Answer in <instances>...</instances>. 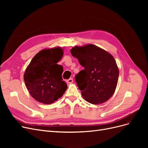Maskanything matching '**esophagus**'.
Listing matches in <instances>:
<instances>
[{
	"instance_id": "obj_1",
	"label": "esophagus",
	"mask_w": 148,
	"mask_h": 148,
	"mask_svg": "<svg viewBox=\"0 0 148 148\" xmlns=\"http://www.w3.org/2000/svg\"><path fill=\"white\" fill-rule=\"evenodd\" d=\"M66 82L67 83H72L73 82V78H70L69 79H67Z\"/></svg>"
}]
</instances>
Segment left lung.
I'll list each match as a JSON object with an SVG mask.
<instances>
[{
  "instance_id": "obj_1",
  "label": "left lung",
  "mask_w": 148,
  "mask_h": 148,
  "mask_svg": "<svg viewBox=\"0 0 148 148\" xmlns=\"http://www.w3.org/2000/svg\"><path fill=\"white\" fill-rule=\"evenodd\" d=\"M70 52L84 67L75 76V81L84 100L92 104L108 101L115 91L119 75L114 57L91 44L76 46Z\"/></svg>"
}]
</instances>
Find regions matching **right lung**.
Segmentation results:
<instances>
[{"label":"right lung","mask_w":148,"mask_h":148,"mask_svg":"<svg viewBox=\"0 0 148 148\" xmlns=\"http://www.w3.org/2000/svg\"><path fill=\"white\" fill-rule=\"evenodd\" d=\"M60 47L39 51L31 60L24 74L26 87L35 100L50 104L61 97L67 88L62 74L63 66L57 64L63 57Z\"/></svg>","instance_id":"1"}]
</instances>
